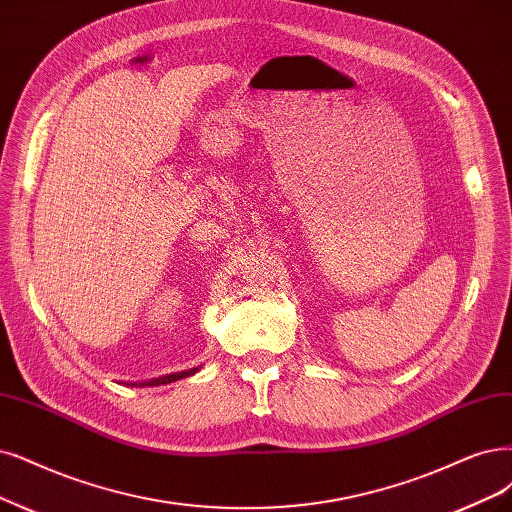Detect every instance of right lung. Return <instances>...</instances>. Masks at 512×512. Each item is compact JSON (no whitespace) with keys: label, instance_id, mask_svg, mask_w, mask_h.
I'll return each mask as SVG.
<instances>
[{"label":"right lung","instance_id":"add662e5","mask_svg":"<svg viewBox=\"0 0 512 512\" xmlns=\"http://www.w3.org/2000/svg\"><path fill=\"white\" fill-rule=\"evenodd\" d=\"M198 373V367L194 369H187V371H181V373H170V375H164V377H156V380H149V382H132L130 386H162V384H170V382H177V380H183V377H189Z\"/></svg>","mask_w":512,"mask_h":512}]
</instances>
